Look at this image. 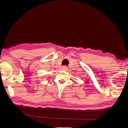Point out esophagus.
<instances>
[{
  "instance_id": "34e87169",
  "label": "esophagus",
  "mask_w": 128,
  "mask_h": 128,
  "mask_svg": "<svg viewBox=\"0 0 128 128\" xmlns=\"http://www.w3.org/2000/svg\"><path fill=\"white\" fill-rule=\"evenodd\" d=\"M67 67L66 66H64L62 67V70H67Z\"/></svg>"
}]
</instances>
